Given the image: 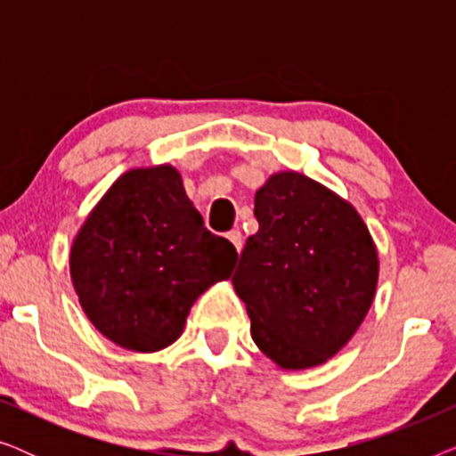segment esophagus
<instances>
[{"label": "esophagus", "mask_w": 456, "mask_h": 456, "mask_svg": "<svg viewBox=\"0 0 456 456\" xmlns=\"http://www.w3.org/2000/svg\"><path fill=\"white\" fill-rule=\"evenodd\" d=\"M226 236H228V240L232 242V245L236 247V251H240V248H242V232H240V230H239V228L230 230V232H228Z\"/></svg>", "instance_id": "obj_1"}]
</instances>
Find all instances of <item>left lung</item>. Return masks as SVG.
Segmentation results:
<instances>
[{"label": "left lung", "instance_id": "left-lung-1", "mask_svg": "<svg viewBox=\"0 0 456 456\" xmlns=\"http://www.w3.org/2000/svg\"><path fill=\"white\" fill-rule=\"evenodd\" d=\"M232 282L251 317L255 345L284 370L334 357L370 311L378 253L363 220L315 180L282 172L255 195Z\"/></svg>", "mask_w": 456, "mask_h": 456}]
</instances>
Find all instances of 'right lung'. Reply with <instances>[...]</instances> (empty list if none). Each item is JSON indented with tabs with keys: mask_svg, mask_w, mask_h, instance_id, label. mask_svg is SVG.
I'll use <instances>...</instances> for the list:
<instances>
[{
	"mask_svg": "<svg viewBox=\"0 0 456 456\" xmlns=\"http://www.w3.org/2000/svg\"><path fill=\"white\" fill-rule=\"evenodd\" d=\"M236 248L205 228L170 166L130 170L86 217L70 270L85 314L130 351L153 353L183 332L197 297L234 270Z\"/></svg>",
	"mask_w": 456,
	"mask_h": 456,
	"instance_id": "add662e5",
	"label": "right lung"
}]
</instances>
